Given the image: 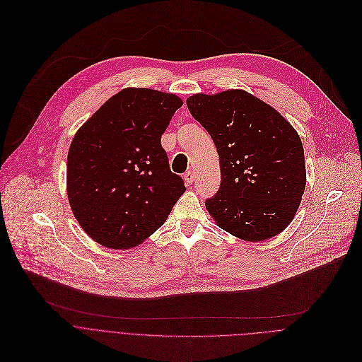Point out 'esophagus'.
Segmentation results:
<instances>
[{"label": "esophagus", "mask_w": 362, "mask_h": 362, "mask_svg": "<svg viewBox=\"0 0 362 362\" xmlns=\"http://www.w3.org/2000/svg\"><path fill=\"white\" fill-rule=\"evenodd\" d=\"M184 181H185L187 185H191L194 182V173L192 171H187L184 174Z\"/></svg>", "instance_id": "esophagus-1"}]
</instances>
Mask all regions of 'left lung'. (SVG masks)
Listing matches in <instances>:
<instances>
[{"label":"left lung","instance_id":"left-lung-1","mask_svg":"<svg viewBox=\"0 0 362 362\" xmlns=\"http://www.w3.org/2000/svg\"><path fill=\"white\" fill-rule=\"evenodd\" d=\"M191 115L211 135L221 184L205 199L227 233L264 241L291 223L305 189L304 148L297 131L272 107L243 91L195 94Z\"/></svg>","mask_w":362,"mask_h":362}]
</instances>
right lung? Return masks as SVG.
I'll use <instances>...</instances> for the list:
<instances>
[{
  "mask_svg": "<svg viewBox=\"0 0 362 362\" xmlns=\"http://www.w3.org/2000/svg\"><path fill=\"white\" fill-rule=\"evenodd\" d=\"M181 98L150 88L111 97L76 134L66 158L69 205L83 230L114 250L141 244L184 194L161 135Z\"/></svg>",
  "mask_w": 362,
  "mask_h": 362,
  "instance_id": "add662e5",
  "label": "right lung"
}]
</instances>
